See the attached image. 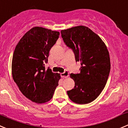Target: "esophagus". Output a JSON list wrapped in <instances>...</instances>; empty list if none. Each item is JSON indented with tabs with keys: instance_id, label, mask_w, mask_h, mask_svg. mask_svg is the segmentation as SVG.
<instances>
[{
	"instance_id": "1",
	"label": "esophagus",
	"mask_w": 128,
	"mask_h": 128,
	"mask_svg": "<svg viewBox=\"0 0 128 128\" xmlns=\"http://www.w3.org/2000/svg\"><path fill=\"white\" fill-rule=\"evenodd\" d=\"M61 76H62L63 78H66V77H68V72L67 70H65L63 73L61 74Z\"/></svg>"
}]
</instances>
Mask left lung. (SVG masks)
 Here are the masks:
<instances>
[{"label": "left lung", "mask_w": 128, "mask_h": 128, "mask_svg": "<svg viewBox=\"0 0 128 128\" xmlns=\"http://www.w3.org/2000/svg\"><path fill=\"white\" fill-rule=\"evenodd\" d=\"M66 46L73 50L76 62H80L79 74H71L74 88L67 91L72 102L86 104L96 99L107 82L110 70L109 52L100 37L85 26L61 31Z\"/></svg>", "instance_id": "1"}]
</instances>
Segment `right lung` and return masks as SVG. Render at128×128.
I'll use <instances>...</instances> for the list:
<instances>
[{"mask_svg":"<svg viewBox=\"0 0 128 128\" xmlns=\"http://www.w3.org/2000/svg\"><path fill=\"white\" fill-rule=\"evenodd\" d=\"M60 32L36 26L23 36L16 45L12 60V75L23 95L37 104L52 98L60 75L53 73L45 63Z\"/></svg>","mask_w":128,"mask_h":128,"instance_id":"add662e5","label":"right lung"}]
</instances>
